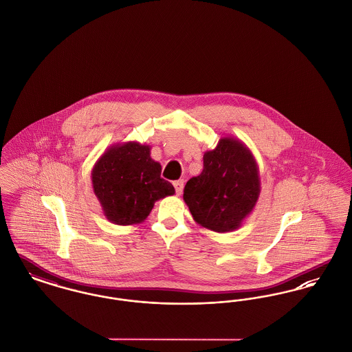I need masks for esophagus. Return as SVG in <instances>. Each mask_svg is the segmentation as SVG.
Masks as SVG:
<instances>
[{
    "label": "esophagus",
    "instance_id": "34e87169",
    "mask_svg": "<svg viewBox=\"0 0 352 352\" xmlns=\"http://www.w3.org/2000/svg\"><path fill=\"white\" fill-rule=\"evenodd\" d=\"M173 186H175V189H176V195H177V196H182L183 189H184V180H177V182H175Z\"/></svg>",
    "mask_w": 352,
    "mask_h": 352
}]
</instances>
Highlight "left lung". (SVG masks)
<instances>
[{"instance_id": "8db88e82", "label": "left lung", "mask_w": 352, "mask_h": 352, "mask_svg": "<svg viewBox=\"0 0 352 352\" xmlns=\"http://www.w3.org/2000/svg\"><path fill=\"white\" fill-rule=\"evenodd\" d=\"M203 159V172L185 185V204L200 226L219 233L233 232L258 201V164L246 144L233 136L221 138Z\"/></svg>"}]
</instances>
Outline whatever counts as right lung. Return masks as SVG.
I'll return each mask as SVG.
<instances>
[{"label": "right lung", "mask_w": 352, "mask_h": 352, "mask_svg": "<svg viewBox=\"0 0 352 352\" xmlns=\"http://www.w3.org/2000/svg\"><path fill=\"white\" fill-rule=\"evenodd\" d=\"M160 173L148 144L124 142L106 149L91 170L94 193L106 219L116 225L144 221L157 200L175 195Z\"/></svg>", "instance_id": "obj_1"}]
</instances>
